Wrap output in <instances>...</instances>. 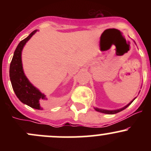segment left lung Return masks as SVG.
<instances>
[{"instance_id":"1","label":"left lung","mask_w":151,"mask_h":151,"mask_svg":"<svg viewBox=\"0 0 151 151\" xmlns=\"http://www.w3.org/2000/svg\"><path fill=\"white\" fill-rule=\"evenodd\" d=\"M135 99H136V98H134V99L132 100V101H131V102L129 103V104H128L127 105H126V106H125L124 107H123V108H121V109H115V110H106V109H99V108H95V109H96V110L97 111V112H102V113H105V114H109V115H111V114H115V113H118V112H121V111H122V110H123V109H126V107H128V106H129V105H130L131 104H132V102H133V101H134V100Z\"/></svg>"}]
</instances>
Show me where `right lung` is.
Wrapping results in <instances>:
<instances>
[{
  "label": "right lung",
  "mask_w": 151,
  "mask_h": 151,
  "mask_svg": "<svg viewBox=\"0 0 151 151\" xmlns=\"http://www.w3.org/2000/svg\"><path fill=\"white\" fill-rule=\"evenodd\" d=\"M36 31V30H33L17 47L10 64L9 77L12 88L19 101L32 108L42 109L44 106H50L51 102L47 99L45 94L42 93L29 82L24 74L21 57L23 47Z\"/></svg>",
  "instance_id": "obj_1"
}]
</instances>
